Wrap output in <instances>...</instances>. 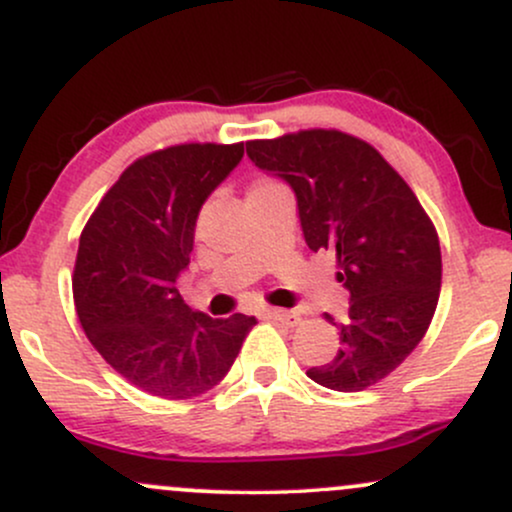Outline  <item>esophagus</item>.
I'll return each instance as SVG.
<instances>
[{"label":"esophagus","mask_w":512,"mask_h":512,"mask_svg":"<svg viewBox=\"0 0 512 512\" xmlns=\"http://www.w3.org/2000/svg\"><path fill=\"white\" fill-rule=\"evenodd\" d=\"M262 315L267 317V320H274V322H281V325H289V327H296L298 322H301V313H296V310H281V308H264Z\"/></svg>","instance_id":"34e87169"}]
</instances>
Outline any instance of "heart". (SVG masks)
<instances>
[{"instance_id":"1","label":"heart","mask_w":512,"mask_h":512,"mask_svg":"<svg viewBox=\"0 0 512 512\" xmlns=\"http://www.w3.org/2000/svg\"><path fill=\"white\" fill-rule=\"evenodd\" d=\"M267 185H272V182H257V185L252 187V190H260V187H267Z\"/></svg>"}]
</instances>
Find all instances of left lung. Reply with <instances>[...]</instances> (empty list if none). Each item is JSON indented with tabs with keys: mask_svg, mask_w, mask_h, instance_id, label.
<instances>
[{
	"mask_svg": "<svg viewBox=\"0 0 512 512\" xmlns=\"http://www.w3.org/2000/svg\"><path fill=\"white\" fill-rule=\"evenodd\" d=\"M245 146L262 173L291 187L305 243L337 252V279L349 289L337 356L308 368V378L337 392L380 383L436 313L440 245L431 219L397 170L351 134L305 129Z\"/></svg>",
	"mask_w": 512,
	"mask_h": 512,
	"instance_id": "1",
	"label": "left lung"
}]
</instances>
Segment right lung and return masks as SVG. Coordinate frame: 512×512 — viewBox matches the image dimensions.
<instances>
[{
    "instance_id": "1",
    "label": "right lung",
    "mask_w": 512,
    "mask_h": 512,
    "mask_svg": "<svg viewBox=\"0 0 512 512\" xmlns=\"http://www.w3.org/2000/svg\"><path fill=\"white\" fill-rule=\"evenodd\" d=\"M243 161V144H180L134 161L79 238L74 305L86 337L149 395L190 399L219 385L255 317L192 310L175 281L190 264L197 216Z\"/></svg>"
}]
</instances>
